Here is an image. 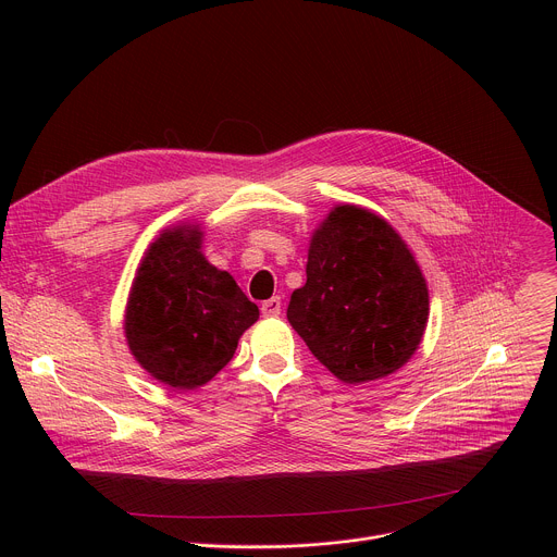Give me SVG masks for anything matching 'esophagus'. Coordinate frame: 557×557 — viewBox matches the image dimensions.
I'll use <instances>...</instances> for the list:
<instances>
[{
  "label": "esophagus",
  "mask_w": 557,
  "mask_h": 557,
  "mask_svg": "<svg viewBox=\"0 0 557 557\" xmlns=\"http://www.w3.org/2000/svg\"><path fill=\"white\" fill-rule=\"evenodd\" d=\"M282 312V299L280 297H271L262 304V314L264 317H277Z\"/></svg>",
  "instance_id": "obj_1"
}]
</instances>
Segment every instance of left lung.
<instances>
[{"instance_id":"8db88e82","label":"left lung","mask_w":557,"mask_h":557,"mask_svg":"<svg viewBox=\"0 0 557 557\" xmlns=\"http://www.w3.org/2000/svg\"><path fill=\"white\" fill-rule=\"evenodd\" d=\"M286 317L317 361L359 385L404 368L419 350L430 290L399 231L344 202L314 226L306 284L293 290Z\"/></svg>"}]
</instances>
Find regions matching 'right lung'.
Instances as JSON below:
<instances>
[{
	"label": "right lung",
	"instance_id": "right-lung-1",
	"mask_svg": "<svg viewBox=\"0 0 557 557\" xmlns=\"http://www.w3.org/2000/svg\"><path fill=\"white\" fill-rule=\"evenodd\" d=\"M202 222L181 220L147 245L125 304L134 361L170 389L209 383L235 355L260 310L231 273L202 253Z\"/></svg>",
	"mask_w": 557,
	"mask_h": 557
}]
</instances>
